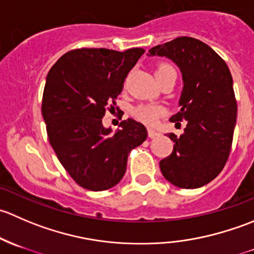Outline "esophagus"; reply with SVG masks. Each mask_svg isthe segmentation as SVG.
Here are the masks:
<instances>
[{
    "instance_id": "obj_1",
    "label": "esophagus",
    "mask_w": 254,
    "mask_h": 254,
    "mask_svg": "<svg viewBox=\"0 0 254 254\" xmlns=\"http://www.w3.org/2000/svg\"><path fill=\"white\" fill-rule=\"evenodd\" d=\"M156 136H160V132L155 131L152 129H148V137H156Z\"/></svg>"
}]
</instances>
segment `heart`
<instances>
[{"label": "heart", "instance_id": "heart-1", "mask_svg": "<svg viewBox=\"0 0 254 254\" xmlns=\"http://www.w3.org/2000/svg\"><path fill=\"white\" fill-rule=\"evenodd\" d=\"M168 70H173L172 66L167 65V64H162V65H160L156 68L155 75H161V73L166 72ZM163 113H165V109L161 106H156V104H140V106L135 108L134 117L143 123V124L155 125L157 120L162 117Z\"/></svg>", "mask_w": 254, "mask_h": 254}]
</instances>
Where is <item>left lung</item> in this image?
I'll return each instance as SVG.
<instances>
[{
  "label": "left lung",
  "mask_w": 254,
  "mask_h": 254,
  "mask_svg": "<svg viewBox=\"0 0 254 254\" xmlns=\"http://www.w3.org/2000/svg\"><path fill=\"white\" fill-rule=\"evenodd\" d=\"M179 67L183 78L179 107L170 120H186L179 137L171 132L173 151L160 161L163 177L184 189L200 188L217 177L230 151L237 117L234 81L226 63L205 43L179 37L148 50Z\"/></svg>",
  "instance_id": "left-lung-1"
}]
</instances>
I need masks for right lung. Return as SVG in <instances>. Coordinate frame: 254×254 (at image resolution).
I'll return each instance as SVG.
<instances>
[{
	"instance_id": "obj_1",
	"label": "right lung",
	"mask_w": 254,
	"mask_h": 254,
	"mask_svg": "<svg viewBox=\"0 0 254 254\" xmlns=\"http://www.w3.org/2000/svg\"><path fill=\"white\" fill-rule=\"evenodd\" d=\"M145 50L76 49L50 68L42 113L51 147L78 186L106 190L117 186L127 171V156L147 137L134 119L123 120L115 132L102 118L123 91L129 71ZM111 109L114 107L111 106Z\"/></svg>"
}]
</instances>
